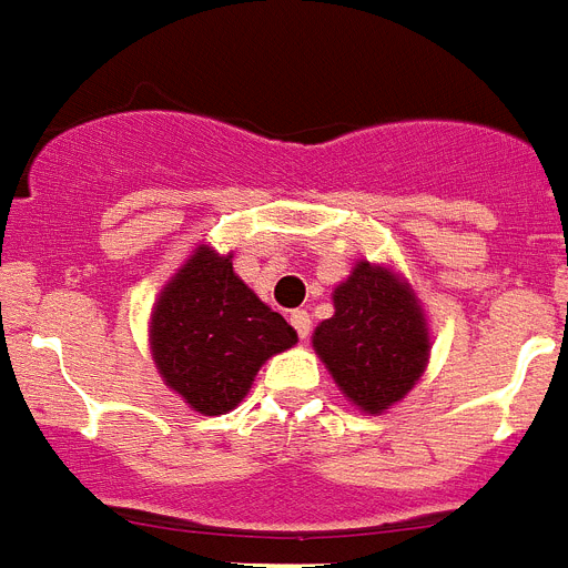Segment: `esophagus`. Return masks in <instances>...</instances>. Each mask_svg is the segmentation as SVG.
Returning a JSON list of instances; mask_svg holds the SVG:
<instances>
[{
  "mask_svg": "<svg viewBox=\"0 0 568 568\" xmlns=\"http://www.w3.org/2000/svg\"><path fill=\"white\" fill-rule=\"evenodd\" d=\"M288 321H292V326L297 328V335L306 341L308 332H312V317H308V312L297 308V312H292V317H288Z\"/></svg>",
  "mask_w": 568,
  "mask_h": 568,
  "instance_id": "esophagus-1",
  "label": "esophagus"
}]
</instances>
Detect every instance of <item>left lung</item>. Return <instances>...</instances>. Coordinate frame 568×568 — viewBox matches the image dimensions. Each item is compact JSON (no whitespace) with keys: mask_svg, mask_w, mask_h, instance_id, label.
<instances>
[{"mask_svg":"<svg viewBox=\"0 0 568 568\" xmlns=\"http://www.w3.org/2000/svg\"><path fill=\"white\" fill-rule=\"evenodd\" d=\"M332 303L335 314L314 328V352L357 409L381 416L416 387L430 357L422 303L393 268L366 260Z\"/></svg>","mask_w":568,"mask_h":568,"instance_id":"8db88e82","label":"left lung"}]
</instances>
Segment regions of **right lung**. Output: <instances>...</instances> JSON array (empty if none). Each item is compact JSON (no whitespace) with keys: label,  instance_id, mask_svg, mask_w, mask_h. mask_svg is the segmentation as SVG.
I'll return each mask as SVG.
<instances>
[{"label":"right lung","instance_id":"1","mask_svg":"<svg viewBox=\"0 0 568 568\" xmlns=\"http://www.w3.org/2000/svg\"><path fill=\"white\" fill-rule=\"evenodd\" d=\"M150 343L166 387L195 413L222 416L271 355L292 349L297 332L233 274L231 254L199 245L161 288Z\"/></svg>","mask_w":568,"mask_h":568}]
</instances>
